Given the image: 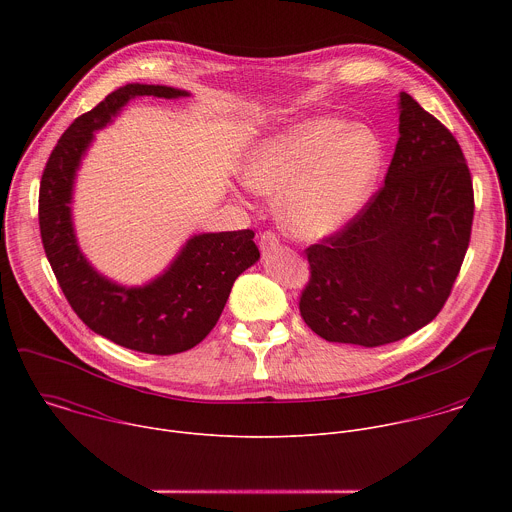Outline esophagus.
I'll return each mask as SVG.
<instances>
[{
    "instance_id": "esophagus-1",
    "label": "esophagus",
    "mask_w": 512,
    "mask_h": 512,
    "mask_svg": "<svg viewBox=\"0 0 512 512\" xmlns=\"http://www.w3.org/2000/svg\"><path fill=\"white\" fill-rule=\"evenodd\" d=\"M259 249H261L263 255H269V253H273L275 249H279V239H277V235L271 233V231L263 233L261 239H259Z\"/></svg>"
}]
</instances>
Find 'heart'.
I'll return each mask as SVG.
<instances>
[{
  "instance_id": "b5f03b06",
  "label": "heart",
  "mask_w": 512,
  "mask_h": 512,
  "mask_svg": "<svg viewBox=\"0 0 512 512\" xmlns=\"http://www.w3.org/2000/svg\"><path fill=\"white\" fill-rule=\"evenodd\" d=\"M383 162L377 135L334 117L291 123L247 152L243 184L263 196H281L277 221L300 241L340 233L367 204Z\"/></svg>"
}]
</instances>
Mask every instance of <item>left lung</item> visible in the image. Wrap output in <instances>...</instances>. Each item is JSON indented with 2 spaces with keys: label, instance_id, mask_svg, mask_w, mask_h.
Segmentation results:
<instances>
[{
  "label": "left lung",
  "instance_id": "8db88e82",
  "mask_svg": "<svg viewBox=\"0 0 512 512\" xmlns=\"http://www.w3.org/2000/svg\"><path fill=\"white\" fill-rule=\"evenodd\" d=\"M399 139L383 188L346 229L306 249L304 322L324 340L383 346L444 308L472 231V178L456 137L399 93Z\"/></svg>",
  "mask_w": 512,
  "mask_h": 512
}]
</instances>
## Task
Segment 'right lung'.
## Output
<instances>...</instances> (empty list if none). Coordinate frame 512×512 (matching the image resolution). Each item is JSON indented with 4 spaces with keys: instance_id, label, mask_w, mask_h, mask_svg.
Returning a JSON list of instances; mask_svg holds the SVG:
<instances>
[{
    "instance_id": "obj_1",
    "label": "right lung",
    "mask_w": 512,
    "mask_h": 512,
    "mask_svg": "<svg viewBox=\"0 0 512 512\" xmlns=\"http://www.w3.org/2000/svg\"><path fill=\"white\" fill-rule=\"evenodd\" d=\"M137 97L182 99L188 91L129 83L72 121L52 150L38 200L40 235L50 267L72 310L97 334L145 354H178L206 338L221 318L235 279L259 261L253 231L192 235L170 265L143 285H123L81 251L72 194L95 133Z\"/></svg>"
}]
</instances>
